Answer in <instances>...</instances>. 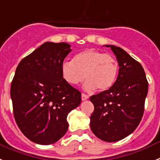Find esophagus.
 Instances as JSON below:
<instances>
[{"mask_svg": "<svg viewBox=\"0 0 160 160\" xmlns=\"http://www.w3.org/2000/svg\"><path fill=\"white\" fill-rule=\"evenodd\" d=\"M88 98V95H86V94H84V93H82L81 95V99L82 101H85V100H87Z\"/></svg>", "mask_w": 160, "mask_h": 160, "instance_id": "34e87169", "label": "esophagus"}]
</instances>
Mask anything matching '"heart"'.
<instances>
[{"instance_id":"obj_1","label":"heart","mask_w":160,"mask_h":160,"mask_svg":"<svg viewBox=\"0 0 160 160\" xmlns=\"http://www.w3.org/2000/svg\"><path fill=\"white\" fill-rule=\"evenodd\" d=\"M118 73V63L115 57L93 49L82 51L72 61L61 64V75L70 85H76L87 79L86 91L96 88L100 91L109 89L114 84Z\"/></svg>"}]
</instances>
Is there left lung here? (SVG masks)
Masks as SVG:
<instances>
[{
  "instance_id": "1",
  "label": "left lung",
  "mask_w": 160,
  "mask_h": 160,
  "mask_svg": "<svg viewBox=\"0 0 160 160\" xmlns=\"http://www.w3.org/2000/svg\"><path fill=\"white\" fill-rule=\"evenodd\" d=\"M110 47L119 65L118 76L108 90L92 95L94 111L90 117L92 131L100 139L113 142L134 132L144 112L148 82L143 68L121 47Z\"/></svg>"
}]
</instances>
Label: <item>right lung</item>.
I'll use <instances>...</instances> for the list:
<instances>
[{
    "mask_svg": "<svg viewBox=\"0 0 160 160\" xmlns=\"http://www.w3.org/2000/svg\"><path fill=\"white\" fill-rule=\"evenodd\" d=\"M70 47L47 42L17 67L10 88L13 115L22 134L35 143L50 145L60 139L68 128V114L81 102L80 92L61 75Z\"/></svg>",
    "mask_w": 160,
    "mask_h": 160,
    "instance_id": "obj_1",
    "label": "right lung"
}]
</instances>
